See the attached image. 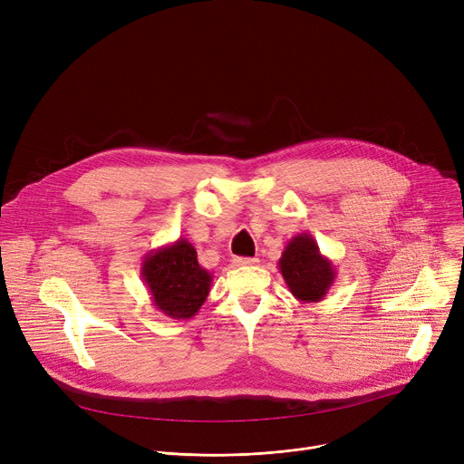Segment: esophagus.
I'll return each instance as SVG.
<instances>
[{"instance_id": "obj_1", "label": "esophagus", "mask_w": 464, "mask_h": 464, "mask_svg": "<svg viewBox=\"0 0 464 464\" xmlns=\"http://www.w3.org/2000/svg\"><path fill=\"white\" fill-rule=\"evenodd\" d=\"M258 258H251V256H237L233 260V266H253V264H256Z\"/></svg>"}]
</instances>
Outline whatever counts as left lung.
I'll list each match as a JSON object with an SVG mask.
<instances>
[{"label": "left lung", "instance_id": "left-lung-1", "mask_svg": "<svg viewBox=\"0 0 464 464\" xmlns=\"http://www.w3.org/2000/svg\"><path fill=\"white\" fill-rule=\"evenodd\" d=\"M279 272L299 303H319L336 281V266L308 233L295 235L279 258Z\"/></svg>", "mask_w": 464, "mask_h": 464}]
</instances>
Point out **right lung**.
Masks as SVG:
<instances>
[{
  "mask_svg": "<svg viewBox=\"0 0 464 464\" xmlns=\"http://www.w3.org/2000/svg\"><path fill=\"white\" fill-rule=\"evenodd\" d=\"M141 277L152 304L172 319H190L206 303L213 276L200 266L194 246L187 238L152 249L141 264Z\"/></svg>",
  "mask_w": 464,
  "mask_h": 464,
  "instance_id": "add662e5",
  "label": "right lung"
}]
</instances>
